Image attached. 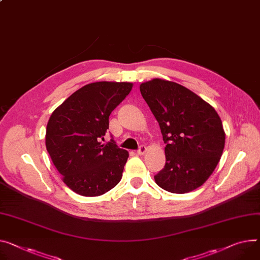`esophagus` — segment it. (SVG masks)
<instances>
[{
  "instance_id": "1",
  "label": "esophagus",
  "mask_w": 260,
  "mask_h": 260,
  "mask_svg": "<svg viewBox=\"0 0 260 260\" xmlns=\"http://www.w3.org/2000/svg\"><path fill=\"white\" fill-rule=\"evenodd\" d=\"M136 152H137L138 155H144V154L147 152V147L143 145V146H141V147L138 148V150H137Z\"/></svg>"
}]
</instances>
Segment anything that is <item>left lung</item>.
<instances>
[{"instance_id":"8db88e82","label":"left lung","mask_w":260,"mask_h":260,"mask_svg":"<svg viewBox=\"0 0 260 260\" xmlns=\"http://www.w3.org/2000/svg\"><path fill=\"white\" fill-rule=\"evenodd\" d=\"M160 127L166 166L155 182L173 193L189 192L213 173L225 147V131L214 108L188 88L162 79L139 86Z\"/></svg>"}]
</instances>
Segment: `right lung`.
<instances>
[{"instance_id": "add662e5", "label": "right lung", "mask_w": 260, "mask_h": 260, "mask_svg": "<svg viewBox=\"0 0 260 260\" xmlns=\"http://www.w3.org/2000/svg\"><path fill=\"white\" fill-rule=\"evenodd\" d=\"M130 82L87 84L57 107L47 125L46 147L62 181L84 197L101 196L121 181L128 151L102 144L109 115L129 94Z\"/></svg>"}]
</instances>
